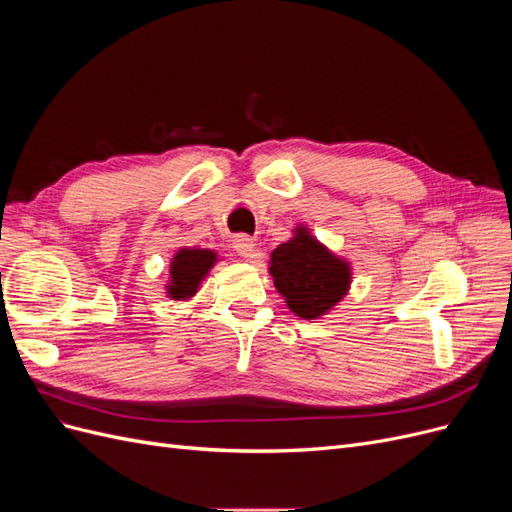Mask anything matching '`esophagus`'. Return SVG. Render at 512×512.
Instances as JSON below:
<instances>
[{
  "instance_id": "obj_1",
  "label": "esophagus",
  "mask_w": 512,
  "mask_h": 512,
  "mask_svg": "<svg viewBox=\"0 0 512 512\" xmlns=\"http://www.w3.org/2000/svg\"><path fill=\"white\" fill-rule=\"evenodd\" d=\"M232 247H235V252H237L241 258H245V260L256 258V243H254L252 237L239 235V237L232 239Z\"/></svg>"
}]
</instances>
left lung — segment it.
Returning a JSON list of instances; mask_svg holds the SVG:
<instances>
[{
    "mask_svg": "<svg viewBox=\"0 0 512 512\" xmlns=\"http://www.w3.org/2000/svg\"><path fill=\"white\" fill-rule=\"evenodd\" d=\"M269 273L288 309L303 320L327 316L352 284V267L299 224L292 237L271 252Z\"/></svg>",
    "mask_w": 512,
    "mask_h": 512,
    "instance_id": "obj_1",
    "label": "left lung"
}]
</instances>
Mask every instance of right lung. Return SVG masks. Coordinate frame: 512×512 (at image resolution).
Here are the masks:
<instances>
[{"label":"right lung","mask_w":512,"mask_h":512,"mask_svg":"<svg viewBox=\"0 0 512 512\" xmlns=\"http://www.w3.org/2000/svg\"><path fill=\"white\" fill-rule=\"evenodd\" d=\"M218 260V252L207 247H181L170 258L168 282L164 286L166 297L170 301H190L196 297L200 284Z\"/></svg>","instance_id":"add662e5"}]
</instances>
